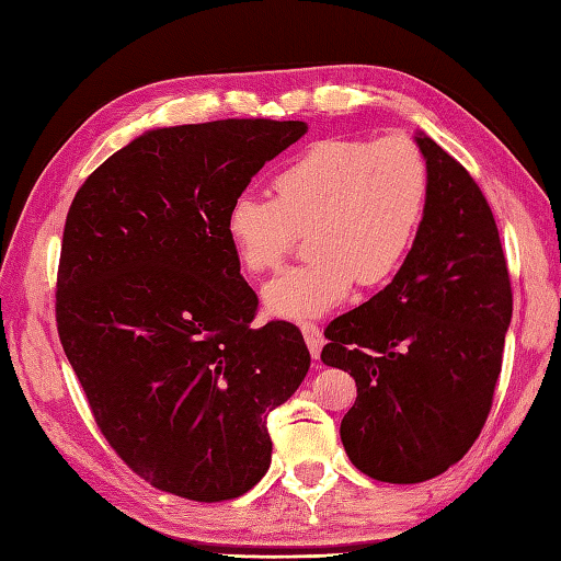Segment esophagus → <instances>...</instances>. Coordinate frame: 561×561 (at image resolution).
Masks as SVG:
<instances>
[{
	"label": "esophagus",
	"instance_id": "esophagus-1",
	"mask_svg": "<svg viewBox=\"0 0 561 561\" xmlns=\"http://www.w3.org/2000/svg\"><path fill=\"white\" fill-rule=\"evenodd\" d=\"M299 328L304 332V340L308 344V352H311L313 359H318L320 347H323V332H320V328L316 323H301Z\"/></svg>",
	"mask_w": 561,
	"mask_h": 561
}]
</instances>
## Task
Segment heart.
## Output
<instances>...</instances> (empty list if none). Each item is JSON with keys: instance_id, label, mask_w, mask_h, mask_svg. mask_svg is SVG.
<instances>
[{"instance_id": "1", "label": "heart", "mask_w": 561, "mask_h": 561, "mask_svg": "<svg viewBox=\"0 0 561 561\" xmlns=\"http://www.w3.org/2000/svg\"><path fill=\"white\" fill-rule=\"evenodd\" d=\"M428 163L412 139H320L272 178V199L241 195L226 236L243 270H277L306 233L311 260L284 270L262 296L272 313L313 318L374 289L402 265L428 205Z\"/></svg>"}]
</instances>
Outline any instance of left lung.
<instances>
[{
  "instance_id": "left-lung-1",
  "label": "left lung",
  "mask_w": 561,
  "mask_h": 561,
  "mask_svg": "<svg viewBox=\"0 0 561 561\" xmlns=\"http://www.w3.org/2000/svg\"><path fill=\"white\" fill-rule=\"evenodd\" d=\"M416 145L432 187L412 250L383 291L332 320L320 352L356 383L340 426L344 450L390 484L432 480L472 448L514 311L490 202L434 139Z\"/></svg>"
}]
</instances>
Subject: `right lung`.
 I'll list each match as a JSON object with an SVG mask.
<instances>
[{
	"label": "right lung",
	"mask_w": 561,
	"mask_h": 561,
	"mask_svg": "<svg viewBox=\"0 0 561 561\" xmlns=\"http://www.w3.org/2000/svg\"><path fill=\"white\" fill-rule=\"evenodd\" d=\"M306 123L248 117L151 129L103 161L67 211L57 335L93 420L129 470L226 502L272 460L267 414L306 378L299 328H253L226 211Z\"/></svg>",
	"instance_id": "obj_1"
}]
</instances>
